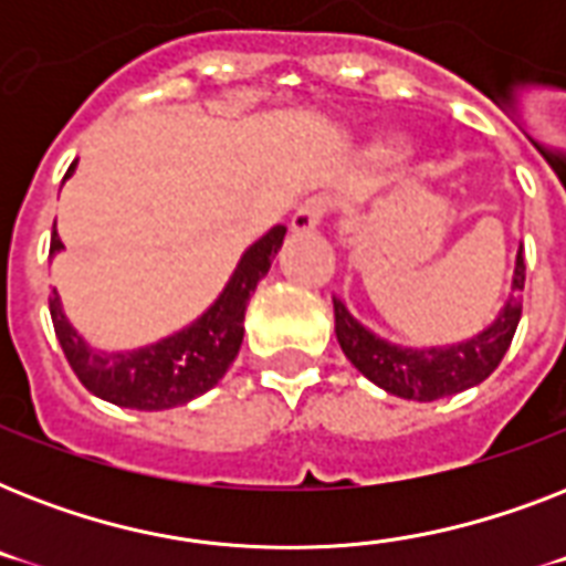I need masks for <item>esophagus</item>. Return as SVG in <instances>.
Returning <instances> with one entry per match:
<instances>
[{"instance_id": "1", "label": "esophagus", "mask_w": 566, "mask_h": 566, "mask_svg": "<svg viewBox=\"0 0 566 566\" xmlns=\"http://www.w3.org/2000/svg\"><path fill=\"white\" fill-rule=\"evenodd\" d=\"M326 211H328V202L323 199V196H314V199H308V202H302L300 208H296V213L291 217V231H296V234L317 231L323 217H326Z\"/></svg>"}]
</instances>
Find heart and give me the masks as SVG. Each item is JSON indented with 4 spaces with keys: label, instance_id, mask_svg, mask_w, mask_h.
Wrapping results in <instances>:
<instances>
[{
    "label": "heart",
    "instance_id": "heart-1",
    "mask_svg": "<svg viewBox=\"0 0 566 566\" xmlns=\"http://www.w3.org/2000/svg\"><path fill=\"white\" fill-rule=\"evenodd\" d=\"M396 149H399V144H394V140H376V144H370L373 158H387V155H394Z\"/></svg>",
    "mask_w": 566,
    "mask_h": 566
}]
</instances>
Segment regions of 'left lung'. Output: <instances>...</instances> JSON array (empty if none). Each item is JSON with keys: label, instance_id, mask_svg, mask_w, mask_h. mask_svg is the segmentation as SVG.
I'll list each match as a JSON object with an SVG mask.
<instances>
[{"label": "left lung", "instance_id": "1", "mask_svg": "<svg viewBox=\"0 0 566 566\" xmlns=\"http://www.w3.org/2000/svg\"><path fill=\"white\" fill-rule=\"evenodd\" d=\"M523 284H526V261L523 247L514 255L509 296L500 314L473 337L443 346H402L376 335L373 328L353 317L340 296L335 302V335L355 370L367 376L387 394L413 402H434L443 396L461 394L467 387L482 385L500 367L502 355L509 353L520 314H523Z\"/></svg>", "mask_w": 566, "mask_h": 566}]
</instances>
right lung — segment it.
I'll return each mask as SVG.
<instances>
[{
	"instance_id": "1",
	"label": "right lung",
	"mask_w": 566,
	"mask_h": 566,
	"mask_svg": "<svg viewBox=\"0 0 566 566\" xmlns=\"http://www.w3.org/2000/svg\"><path fill=\"white\" fill-rule=\"evenodd\" d=\"M73 172L75 164L66 170L64 181ZM284 234H287L284 226H273L264 238H258L240 255L220 296L193 323L137 349L108 353L91 346L64 314V302L57 291L49 293V314H52L57 344L78 381L105 402L137 408V411H167L208 394L238 358L249 296L273 264ZM57 252H64V243L57 231H52L49 258H55Z\"/></svg>"
}]
</instances>
